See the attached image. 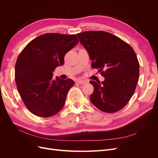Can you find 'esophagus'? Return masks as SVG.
I'll list each match as a JSON object with an SVG mask.
<instances>
[{
	"instance_id": "1",
	"label": "esophagus",
	"mask_w": 158,
	"mask_h": 158,
	"mask_svg": "<svg viewBox=\"0 0 158 158\" xmlns=\"http://www.w3.org/2000/svg\"><path fill=\"white\" fill-rule=\"evenodd\" d=\"M77 82H78V83H79L80 84H84L86 83L87 82H86V81H85V80H78L77 81Z\"/></svg>"
}]
</instances>
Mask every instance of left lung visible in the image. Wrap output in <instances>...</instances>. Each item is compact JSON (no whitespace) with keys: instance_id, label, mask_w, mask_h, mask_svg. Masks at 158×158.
I'll return each instance as SVG.
<instances>
[{"instance_id":"8db88e82","label":"left lung","mask_w":158,"mask_h":158,"mask_svg":"<svg viewBox=\"0 0 158 158\" xmlns=\"http://www.w3.org/2000/svg\"><path fill=\"white\" fill-rule=\"evenodd\" d=\"M98 69L103 82L90 80L94 90L90 100L99 110L114 113L125 107L135 92L139 77V63L133 49L126 42L103 31L76 34Z\"/></svg>"}]
</instances>
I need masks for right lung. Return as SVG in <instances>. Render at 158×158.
Instances as JSON below:
<instances>
[{"label":"right lung","instance_id":"add662e5","mask_svg":"<svg viewBox=\"0 0 158 158\" xmlns=\"http://www.w3.org/2000/svg\"><path fill=\"white\" fill-rule=\"evenodd\" d=\"M78 41L76 35L45 33L30 41L19 55L15 65L18 91L35 115L49 117L64 106L74 82L52 79V72L64 64L66 53Z\"/></svg>","mask_w":158,"mask_h":158}]
</instances>
